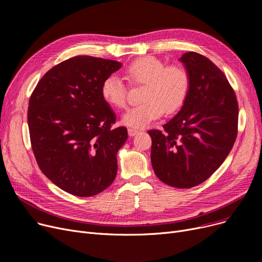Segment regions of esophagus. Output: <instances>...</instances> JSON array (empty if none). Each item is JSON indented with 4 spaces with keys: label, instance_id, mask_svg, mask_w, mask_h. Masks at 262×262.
<instances>
[{
    "label": "esophagus",
    "instance_id": "1",
    "mask_svg": "<svg viewBox=\"0 0 262 262\" xmlns=\"http://www.w3.org/2000/svg\"><path fill=\"white\" fill-rule=\"evenodd\" d=\"M138 134V130L135 129V128H128V136L129 137H134L135 135Z\"/></svg>",
    "mask_w": 262,
    "mask_h": 262
}]
</instances>
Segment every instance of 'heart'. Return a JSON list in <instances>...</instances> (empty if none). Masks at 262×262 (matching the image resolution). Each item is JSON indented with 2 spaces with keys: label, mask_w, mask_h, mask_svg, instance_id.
Listing matches in <instances>:
<instances>
[{
  "label": "heart",
  "mask_w": 262,
  "mask_h": 262,
  "mask_svg": "<svg viewBox=\"0 0 262 262\" xmlns=\"http://www.w3.org/2000/svg\"><path fill=\"white\" fill-rule=\"evenodd\" d=\"M132 84H146L142 104L124 114L123 124L133 128H141L161 118L166 109L175 113L187 100L190 90V76L182 66H167L162 60L146 56L133 61L125 71ZM128 88L117 75H109L103 81V99L117 108H124L127 103Z\"/></svg>",
  "instance_id": "obj_1"
}]
</instances>
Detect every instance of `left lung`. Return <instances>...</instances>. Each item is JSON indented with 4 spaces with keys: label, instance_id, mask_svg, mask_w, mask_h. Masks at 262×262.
<instances>
[{
    "label": "left lung",
    "instance_id": "left-lung-1",
    "mask_svg": "<svg viewBox=\"0 0 262 262\" xmlns=\"http://www.w3.org/2000/svg\"><path fill=\"white\" fill-rule=\"evenodd\" d=\"M180 60L190 90L163 132L148 130L150 161L159 180L174 188H192L221 166L237 138L238 102L224 73L207 57L185 53Z\"/></svg>",
    "mask_w": 262,
    "mask_h": 262
}]
</instances>
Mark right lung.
<instances>
[{
  "instance_id": "obj_1",
  "label": "right lung",
  "mask_w": 262,
  "mask_h": 262,
  "mask_svg": "<svg viewBox=\"0 0 262 262\" xmlns=\"http://www.w3.org/2000/svg\"><path fill=\"white\" fill-rule=\"evenodd\" d=\"M121 67L115 60L75 56L53 67L31 95L27 122L38 166L75 196L98 194L116 178L117 153L127 129L112 127L116 115L101 87Z\"/></svg>"
}]
</instances>
